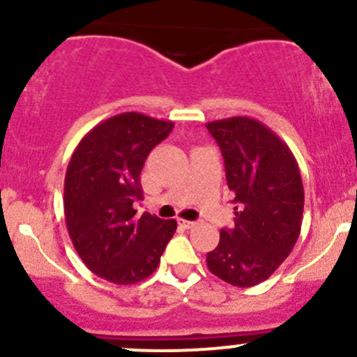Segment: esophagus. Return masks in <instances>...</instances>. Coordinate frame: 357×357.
Instances as JSON below:
<instances>
[{
    "mask_svg": "<svg viewBox=\"0 0 357 357\" xmlns=\"http://www.w3.org/2000/svg\"><path fill=\"white\" fill-rule=\"evenodd\" d=\"M179 221V225L183 226V228H186V229H190V228H193V226H197V221H186V219H178Z\"/></svg>",
    "mask_w": 357,
    "mask_h": 357,
    "instance_id": "esophagus-1",
    "label": "esophagus"
}]
</instances>
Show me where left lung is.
<instances>
[{
    "mask_svg": "<svg viewBox=\"0 0 357 357\" xmlns=\"http://www.w3.org/2000/svg\"><path fill=\"white\" fill-rule=\"evenodd\" d=\"M225 158L235 226L221 229L207 254L212 275L235 287L268 280L301 235L304 186L294 153L275 132L250 117L207 122Z\"/></svg>",
    "mask_w": 357,
    "mask_h": 357,
    "instance_id": "8db88e82",
    "label": "left lung"
}]
</instances>
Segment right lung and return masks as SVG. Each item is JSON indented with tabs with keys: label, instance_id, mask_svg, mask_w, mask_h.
Wrapping results in <instances>:
<instances>
[{
	"label": "right lung",
	"instance_id": "1",
	"mask_svg": "<svg viewBox=\"0 0 357 357\" xmlns=\"http://www.w3.org/2000/svg\"><path fill=\"white\" fill-rule=\"evenodd\" d=\"M174 124L138 112H126L91 129L68 162L63 211L68 235L88 269L115 283L132 285L149 278L174 235V219L143 212L139 174L146 157Z\"/></svg>",
	"mask_w": 357,
	"mask_h": 357
}]
</instances>
